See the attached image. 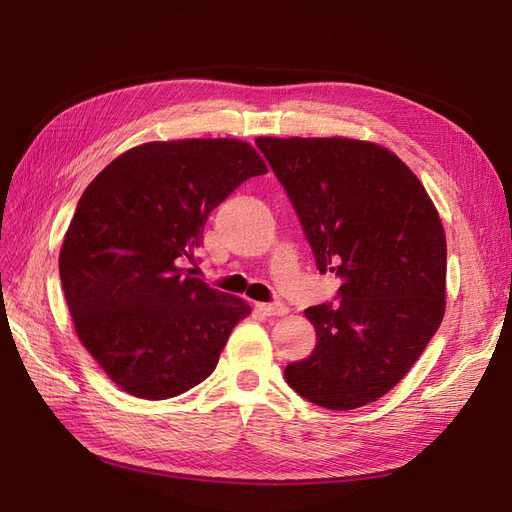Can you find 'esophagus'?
I'll return each mask as SVG.
<instances>
[{
    "mask_svg": "<svg viewBox=\"0 0 512 512\" xmlns=\"http://www.w3.org/2000/svg\"><path fill=\"white\" fill-rule=\"evenodd\" d=\"M265 316H286L288 305L286 303H258L256 305Z\"/></svg>",
    "mask_w": 512,
    "mask_h": 512,
    "instance_id": "esophagus-1",
    "label": "esophagus"
}]
</instances>
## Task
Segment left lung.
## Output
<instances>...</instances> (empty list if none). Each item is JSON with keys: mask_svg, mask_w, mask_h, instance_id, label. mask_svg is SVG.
<instances>
[{"mask_svg": "<svg viewBox=\"0 0 512 512\" xmlns=\"http://www.w3.org/2000/svg\"><path fill=\"white\" fill-rule=\"evenodd\" d=\"M320 273L339 303L305 309L316 348L286 382L329 410L389 393L423 354L446 309V235L423 183L393 151L359 138L260 136Z\"/></svg>", "mask_w": 512, "mask_h": 512, "instance_id": "1", "label": "left lung"}]
</instances>
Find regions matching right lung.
<instances>
[{
	"label": "right lung",
	"mask_w": 512,
	"mask_h": 512,
	"mask_svg": "<svg viewBox=\"0 0 512 512\" xmlns=\"http://www.w3.org/2000/svg\"><path fill=\"white\" fill-rule=\"evenodd\" d=\"M267 170L239 138H183L123 151L87 185L59 277L76 335L121 391L168 399L211 376L252 307L185 262L209 213Z\"/></svg>",
	"instance_id": "obj_1"
}]
</instances>
